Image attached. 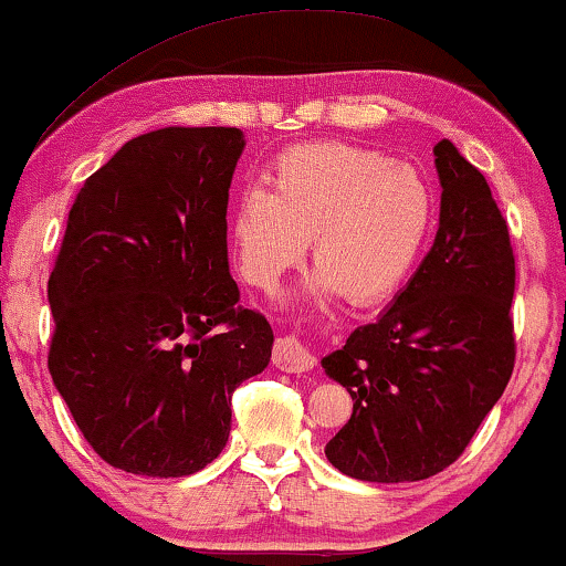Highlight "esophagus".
I'll return each instance as SVG.
<instances>
[{"instance_id": "34e87169", "label": "esophagus", "mask_w": 566, "mask_h": 566, "mask_svg": "<svg viewBox=\"0 0 566 566\" xmlns=\"http://www.w3.org/2000/svg\"><path fill=\"white\" fill-rule=\"evenodd\" d=\"M273 363L275 368L285 370V374H306V370L316 366V358L296 335H283L275 339Z\"/></svg>"}]
</instances>
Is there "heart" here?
<instances>
[{"label":"heart","instance_id":"b5f03b06","mask_svg":"<svg viewBox=\"0 0 566 566\" xmlns=\"http://www.w3.org/2000/svg\"><path fill=\"white\" fill-rule=\"evenodd\" d=\"M436 192L412 165L343 142L277 154L270 188L250 185L229 216L242 275L273 289L312 239L316 273L296 298L378 304L405 283L436 223Z\"/></svg>","mask_w":566,"mask_h":566}]
</instances>
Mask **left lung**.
I'll use <instances>...</instances> for the list:
<instances>
[{"label":"left lung","mask_w":566,"mask_h":566,"mask_svg":"<svg viewBox=\"0 0 566 566\" xmlns=\"http://www.w3.org/2000/svg\"><path fill=\"white\" fill-rule=\"evenodd\" d=\"M430 252L376 322L322 358L353 397L324 453L360 482H420L459 459L515 366V258L490 185L443 138Z\"/></svg>","instance_id":"8db88e82"}]
</instances>
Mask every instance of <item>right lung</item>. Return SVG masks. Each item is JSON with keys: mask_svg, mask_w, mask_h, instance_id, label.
Returning <instances> with one entry per match:
<instances>
[{"mask_svg": "<svg viewBox=\"0 0 566 566\" xmlns=\"http://www.w3.org/2000/svg\"><path fill=\"white\" fill-rule=\"evenodd\" d=\"M239 128H159L84 180L49 281V370L99 459L190 476L223 451L231 394L273 329L239 306L227 206Z\"/></svg>", "mask_w": 566, "mask_h": 566, "instance_id": "right-lung-1", "label": "right lung"}]
</instances>
